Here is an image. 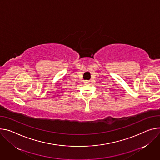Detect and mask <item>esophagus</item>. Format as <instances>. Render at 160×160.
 Listing matches in <instances>:
<instances>
[{
  "label": "esophagus",
  "mask_w": 160,
  "mask_h": 160,
  "mask_svg": "<svg viewBox=\"0 0 160 160\" xmlns=\"http://www.w3.org/2000/svg\"><path fill=\"white\" fill-rule=\"evenodd\" d=\"M89 83V81H88V80H86V81L84 82V83H86V84H88Z\"/></svg>",
  "instance_id": "1"
}]
</instances>
